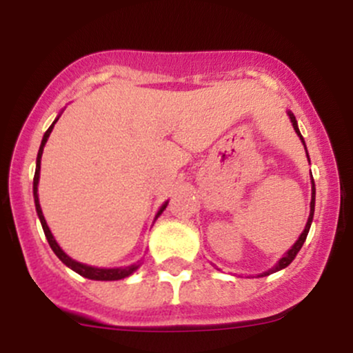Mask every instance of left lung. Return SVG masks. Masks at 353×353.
Masks as SVG:
<instances>
[{
  "label": "left lung",
  "mask_w": 353,
  "mask_h": 353,
  "mask_svg": "<svg viewBox=\"0 0 353 353\" xmlns=\"http://www.w3.org/2000/svg\"><path fill=\"white\" fill-rule=\"evenodd\" d=\"M287 114H289V117H290V123H292V125H294V129H295V132H297V136L301 137V141L303 143V137H302V134H301V131H299V125H297V121H295V116L292 114V112H287ZM303 145H305V143H303ZM307 151V149H305ZM307 159H309V154H307ZM309 163H310V159H309ZM314 209H315V184H314V179H312V201H310V214H309V221H307V224H305V229H303V232L301 234V237L297 239V242H295V244L292 245V249H289L287 250L285 254H283V257L281 259V261L277 262V264H275L272 269H269L267 270V272H264V274H261V277H264V275H270V274H274V272H277V270H282V269H285L287 265L290 264V262L294 261L295 259V255L299 254V250L302 249V245H303V242H305V239H307V234H309V230H310V224H312V219H314Z\"/></svg>",
  "instance_id": "8db88e82"
}]
</instances>
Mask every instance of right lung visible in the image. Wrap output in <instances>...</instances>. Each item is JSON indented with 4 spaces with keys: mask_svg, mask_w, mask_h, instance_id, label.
Segmentation results:
<instances>
[{
    "mask_svg": "<svg viewBox=\"0 0 353 353\" xmlns=\"http://www.w3.org/2000/svg\"><path fill=\"white\" fill-rule=\"evenodd\" d=\"M59 119V116L56 117L54 123L50 125V129H48L46 132H44L43 136V141H41V145H39V151H38V157H36V172H34V179H33V196H34V205H36V212H38V217L39 221H41V225H43V230H44V236H46L48 242H50V247L52 249V252L59 257V261L63 262L64 265H68L70 269L74 270V272H78L79 275H83V277L86 279H91V281H119V279H125L129 277L134 270H137V267L139 264H132V265H128V267H119V269H99V267H91V265H86V264H81V262H76L72 261L70 255H66L63 249L58 245V242L54 241V237H52L50 228H48L46 224V219L43 216V210H41V205H39V199H38V182H39V169H41V156H43V149H44V144H46L48 137H50L52 128H54L56 121ZM168 208V202H164L163 208L159 209V212L156 214V219L163 214V210Z\"/></svg>",
    "mask_w": 353,
    "mask_h": 353,
    "instance_id": "right-lung-1",
    "label": "right lung"
}]
</instances>
